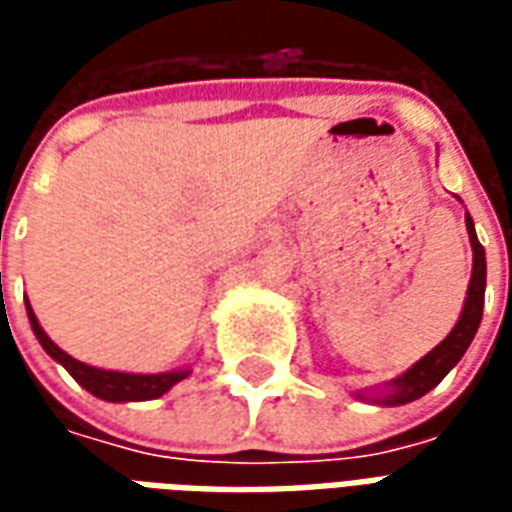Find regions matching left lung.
<instances>
[{
    "instance_id": "left-lung-1",
    "label": "left lung",
    "mask_w": 512,
    "mask_h": 512,
    "mask_svg": "<svg viewBox=\"0 0 512 512\" xmlns=\"http://www.w3.org/2000/svg\"><path fill=\"white\" fill-rule=\"evenodd\" d=\"M466 230H469V241H472L474 252V268L472 282H469V293H466V304H463L461 321L455 323L444 340H441L425 359H419L417 365L406 370L403 376L392 381V395H386L381 403L386 406H397V403H411L417 397L428 395L433 386L439 384L441 378L450 373L452 367L461 362V356L466 354V348L477 334V326L483 321V301H485V249L477 241L474 233V222L466 213Z\"/></svg>"
}]
</instances>
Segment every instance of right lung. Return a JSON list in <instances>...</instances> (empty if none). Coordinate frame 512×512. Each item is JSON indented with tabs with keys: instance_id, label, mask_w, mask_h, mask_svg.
Returning <instances> with one entry per match:
<instances>
[{
	"instance_id": "right-lung-1",
	"label": "right lung",
	"mask_w": 512,
	"mask_h": 512,
	"mask_svg": "<svg viewBox=\"0 0 512 512\" xmlns=\"http://www.w3.org/2000/svg\"><path fill=\"white\" fill-rule=\"evenodd\" d=\"M29 323H32V332L40 340V345L46 348V354L51 359H57L68 373H71L79 384L90 392V395L109 400V403H123V400H153L167 392L169 386H175L178 381L189 376V370H178V373H158V376H131V373H115V370H98V367L84 365L76 362L73 356H68L62 348L51 343L49 334L40 329L35 312L27 304Z\"/></svg>"
}]
</instances>
